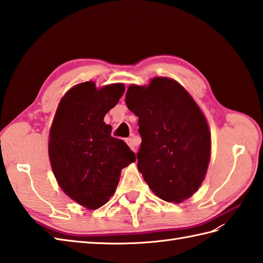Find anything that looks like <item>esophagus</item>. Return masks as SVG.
I'll return each mask as SVG.
<instances>
[{
	"label": "esophagus",
	"instance_id": "34e87169",
	"mask_svg": "<svg viewBox=\"0 0 263 263\" xmlns=\"http://www.w3.org/2000/svg\"><path fill=\"white\" fill-rule=\"evenodd\" d=\"M126 143L128 144V146H129L134 152L136 151V143H135V139H134L133 137L127 138V139H126Z\"/></svg>",
	"mask_w": 263,
	"mask_h": 263
}]
</instances>
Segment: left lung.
<instances>
[{
	"label": "left lung",
	"instance_id": "obj_1",
	"mask_svg": "<svg viewBox=\"0 0 263 263\" xmlns=\"http://www.w3.org/2000/svg\"><path fill=\"white\" fill-rule=\"evenodd\" d=\"M126 104L138 117L137 167L145 182L165 201L194 195L211 159V133L194 99L176 81L155 78L128 87Z\"/></svg>",
	"mask_w": 263,
	"mask_h": 263
}]
</instances>
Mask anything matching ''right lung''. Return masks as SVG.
<instances>
[{
  "mask_svg": "<svg viewBox=\"0 0 263 263\" xmlns=\"http://www.w3.org/2000/svg\"><path fill=\"white\" fill-rule=\"evenodd\" d=\"M124 84L97 90L93 82L72 87L60 102L50 128L48 152L52 172L67 196L97 209L118 185L120 171L136 161L121 139L111 136L103 118L118 103Z\"/></svg>",
  "mask_w": 263,
  "mask_h": 263,
  "instance_id": "right-lung-1",
  "label": "right lung"
}]
</instances>
